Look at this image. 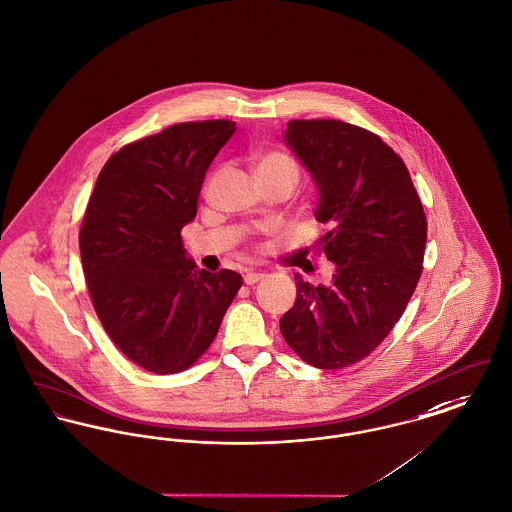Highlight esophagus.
Instances as JSON below:
<instances>
[{
    "instance_id": "obj_1",
    "label": "esophagus",
    "mask_w": 512,
    "mask_h": 512,
    "mask_svg": "<svg viewBox=\"0 0 512 512\" xmlns=\"http://www.w3.org/2000/svg\"><path fill=\"white\" fill-rule=\"evenodd\" d=\"M263 276H265L263 272L245 271V274H243V282H245L247 286H253V284H257Z\"/></svg>"
}]
</instances>
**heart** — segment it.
<instances>
[{
    "instance_id": "1",
    "label": "heart",
    "mask_w": 512,
    "mask_h": 512,
    "mask_svg": "<svg viewBox=\"0 0 512 512\" xmlns=\"http://www.w3.org/2000/svg\"><path fill=\"white\" fill-rule=\"evenodd\" d=\"M255 176H286L298 181V164L284 152H263L255 160Z\"/></svg>"
}]
</instances>
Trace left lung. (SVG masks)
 I'll list each match as a JSON object with an SVG mask.
<instances>
[{"instance_id":"obj_1","label":"left lung","mask_w":512,"mask_h":512,"mask_svg":"<svg viewBox=\"0 0 512 512\" xmlns=\"http://www.w3.org/2000/svg\"><path fill=\"white\" fill-rule=\"evenodd\" d=\"M284 143L309 172L329 286L296 274L280 332L301 360L342 369L369 356L402 317L420 280L427 222L402 158L377 135L336 120H294Z\"/></svg>"}]
</instances>
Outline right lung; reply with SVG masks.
<instances>
[{
	"label": "right lung",
	"mask_w": 512,
	"mask_h": 512,
	"mask_svg": "<svg viewBox=\"0 0 512 512\" xmlns=\"http://www.w3.org/2000/svg\"><path fill=\"white\" fill-rule=\"evenodd\" d=\"M236 121L178 123L125 145L102 168L79 234L96 315L143 369H187L211 346L241 274L199 271L181 243L214 156Z\"/></svg>",
	"instance_id": "1"
}]
</instances>
